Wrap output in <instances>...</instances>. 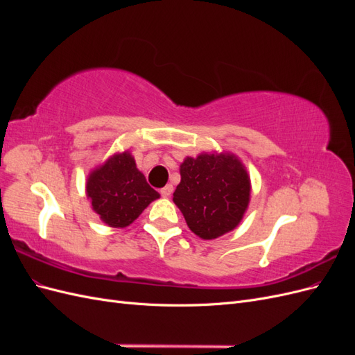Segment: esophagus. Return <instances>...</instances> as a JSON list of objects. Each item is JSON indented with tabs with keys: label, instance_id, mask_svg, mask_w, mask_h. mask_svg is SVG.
<instances>
[{
	"label": "esophagus",
	"instance_id": "esophagus-1",
	"mask_svg": "<svg viewBox=\"0 0 355 355\" xmlns=\"http://www.w3.org/2000/svg\"><path fill=\"white\" fill-rule=\"evenodd\" d=\"M171 192H173V187H171V185H166L164 188L159 189V194L163 197H170Z\"/></svg>",
	"mask_w": 355,
	"mask_h": 355
}]
</instances>
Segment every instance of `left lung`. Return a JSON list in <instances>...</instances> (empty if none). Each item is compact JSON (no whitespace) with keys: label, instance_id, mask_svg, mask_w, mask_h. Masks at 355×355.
<instances>
[{"label":"left lung","instance_id":"obj_1","mask_svg":"<svg viewBox=\"0 0 355 355\" xmlns=\"http://www.w3.org/2000/svg\"><path fill=\"white\" fill-rule=\"evenodd\" d=\"M249 200V175L234 155L201 154L180 164L173 201L200 239L213 240L232 231Z\"/></svg>","mask_w":355,"mask_h":355}]
</instances>
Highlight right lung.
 Listing matches in <instances>:
<instances>
[{
    "mask_svg": "<svg viewBox=\"0 0 355 355\" xmlns=\"http://www.w3.org/2000/svg\"><path fill=\"white\" fill-rule=\"evenodd\" d=\"M93 210L112 228H124L159 197L136 168L128 153L116 154L96 168L87 180Z\"/></svg>",
    "mask_w": 355,
    "mask_h": 355,
    "instance_id": "1",
    "label": "right lung"
}]
</instances>
